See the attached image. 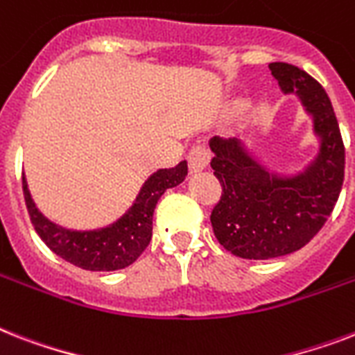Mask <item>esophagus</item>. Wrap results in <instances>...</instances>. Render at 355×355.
I'll use <instances>...</instances> for the list:
<instances>
[{
	"label": "esophagus",
	"mask_w": 355,
	"mask_h": 355,
	"mask_svg": "<svg viewBox=\"0 0 355 355\" xmlns=\"http://www.w3.org/2000/svg\"><path fill=\"white\" fill-rule=\"evenodd\" d=\"M209 158H211V155H209V149H207L204 144H198V146H195V148L189 151V155H187L189 171L198 173V171H202V169H206L207 164H209Z\"/></svg>",
	"instance_id": "34e87169"
}]
</instances>
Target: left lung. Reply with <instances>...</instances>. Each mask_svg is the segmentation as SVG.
Masks as SVG:
<instances>
[{"instance_id":"obj_1","label":"left lung","mask_w":355,"mask_h":355,"mask_svg":"<svg viewBox=\"0 0 355 355\" xmlns=\"http://www.w3.org/2000/svg\"><path fill=\"white\" fill-rule=\"evenodd\" d=\"M284 94H295L312 116L319 153L295 175L264 168L237 138H211V168L223 186L211 211L215 237L241 259L266 261L301 250L324 226L341 193L345 146L330 98L290 63H270Z\"/></svg>"}]
</instances>
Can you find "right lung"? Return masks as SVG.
<instances>
[{
  "instance_id": "add662e5",
  "label": "right lung",
  "mask_w": 355,
  "mask_h": 355,
  "mask_svg": "<svg viewBox=\"0 0 355 355\" xmlns=\"http://www.w3.org/2000/svg\"><path fill=\"white\" fill-rule=\"evenodd\" d=\"M186 175V160L171 169H158L144 182L135 204L116 223L89 232L67 230L51 223L34 204L25 177L23 197L34 230L56 255L83 270L114 272L129 266L142 255L151 241L153 213L158 198L162 197L166 189L184 182Z\"/></svg>"
}]
</instances>
